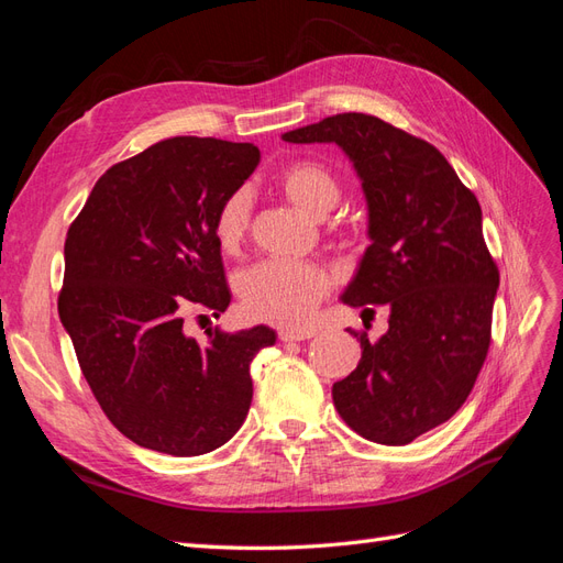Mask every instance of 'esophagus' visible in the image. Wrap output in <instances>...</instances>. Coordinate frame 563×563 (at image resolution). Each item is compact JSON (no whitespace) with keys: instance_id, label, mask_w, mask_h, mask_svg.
Segmentation results:
<instances>
[{"instance_id":"esophagus-1","label":"esophagus","mask_w":563,"mask_h":563,"mask_svg":"<svg viewBox=\"0 0 563 563\" xmlns=\"http://www.w3.org/2000/svg\"><path fill=\"white\" fill-rule=\"evenodd\" d=\"M312 335H314L312 329H282L279 331L282 343H294V340H308Z\"/></svg>"}]
</instances>
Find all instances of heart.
Returning <instances> with one entry per match:
<instances>
[{"mask_svg": "<svg viewBox=\"0 0 563 563\" xmlns=\"http://www.w3.org/2000/svg\"><path fill=\"white\" fill-rule=\"evenodd\" d=\"M277 183L286 199L314 220L331 213L340 199L335 176L317 162H294L284 166ZM249 192L236 190L225 197L213 218V236L218 246L228 253L240 249L249 232ZM329 288L331 277L327 272L288 261H263L242 272V277L236 279V294H240L246 312L255 319L284 323V327H298V323L308 321L317 302L329 294Z\"/></svg>", "mask_w": 563, "mask_h": 563, "instance_id": "obj_1", "label": "heart"}]
</instances>
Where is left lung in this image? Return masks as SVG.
Returning <instances> with one entry per match:
<instances>
[{"mask_svg":"<svg viewBox=\"0 0 563 563\" xmlns=\"http://www.w3.org/2000/svg\"><path fill=\"white\" fill-rule=\"evenodd\" d=\"M282 139L335 143L362 180L371 246L340 300L387 305L389 329L378 340L350 331L362 360L333 404L364 439L411 444L465 404L490 345L500 275L479 201L434 145L378 117L333 114Z\"/></svg>","mask_w":563,"mask_h":563,"instance_id":"8db88e82","label":"left lung"}]
</instances>
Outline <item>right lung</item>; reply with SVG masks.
Segmentation results:
<instances>
[{
    "instance_id": "1",
    "label": "right lung",
    "mask_w": 563,
    "mask_h": 563,
    "mask_svg": "<svg viewBox=\"0 0 563 563\" xmlns=\"http://www.w3.org/2000/svg\"><path fill=\"white\" fill-rule=\"evenodd\" d=\"M258 162L253 143H155L108 168L67 230L60 321L100 408L143 449L209 453L249 413V366L277 333L209 329L199 343L183 312L228 310L213 218Z\"/></svg>"
}]
</instances>
